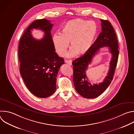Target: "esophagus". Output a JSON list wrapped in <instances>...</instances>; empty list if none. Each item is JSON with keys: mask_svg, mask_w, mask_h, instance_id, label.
I'll use <instances>...</instances> for the list:
<instances>
[{"mask_svg": "<svg viewBox=\"0 0 134 134\" xmlns=\"http://www.w3.org/2000/svg\"><path fill=\"white\" fill-rule=\"evenodd\" d=\"M65 62H66V64H68V65H72V61H71V60H66L65 61Z\"/></svg>", "mask_w": 134, "mask_h": 134, "instance_id": "1", "label": "esophagus"}]
</instances>
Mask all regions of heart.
Instances as JSON below:
<instances>
[{
    "mask_svg": "<svg viewBox=\"0 0 134 134\" xmlns=\"http://www.w3.org/2000/svg\"><path fill=\"white\" fill-rule=\"evenodd\" d=\"M98 32L94 22L82 19H74L68 21L63 27L60 33L53 36V42L58 54L64 56L69 45L72 47L67 54L71 58L78 54H84L91 48Z\"/></svg>",
    "mask_w": 134,
    "mask_h": 134,
    "instance_id": "obj_1",
    "label": "heart"
}]
</instances>
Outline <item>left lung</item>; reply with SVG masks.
I'll return each instance as SVG.
<instances>
[{
  "instance_id": "1",
  "label": "left lung",
  "mask_w": 134,
  "mask_h": 134,
  "mask_svg": "<svg viewBox=\"0 0 134 134\" xmlns=\"http://www.w3.org/2000/svg\"><path fill=\"white\" fill-rule=\"evenodd\" d=\"M102 32L93 44L90 50L83 56L74 60L73 82L75 88L82 97L87 99H94L100 95L109 86L113 80V74L117 66L119 50L117 36L111 24L107 20H100ZM108 46L112 54L109 70L104 82L99 85H92L86 75L88 65L93 57L101 47Z\"/></svg>"
}]
</instances>
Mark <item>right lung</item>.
<instances>
[{
    "mask_svg": "<svg viewBox=\"0 0 134 134\" xmlns=\"http://www.w3.org/2000/svg\"><path fill=\"white\" fill-rule=\"evenodd\" d=\"M53 24L46 19L34 21L25 30L18 46L20 73L29 91L36 97L47 98L56 90L57 76L64 59L55 52L51 31ZM33 28L45 33L41 40L31 34Z\"/></svg>",
    "mask_w": 134,
    "mask_h": 134,
    "instance_id": "obj_1",
    "label": "right lung"
}]
</instances>
